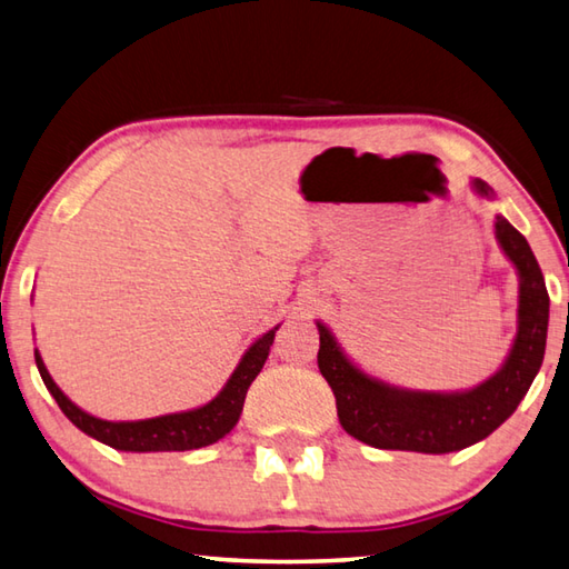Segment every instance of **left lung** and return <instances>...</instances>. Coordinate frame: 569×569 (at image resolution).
I'll use <instances>...</instances> for the list:
<instances>
[{
  "label": "left lung",
  "mask_w": 569,
  "mask_h": 569,
  "mask_svg": "<svg viewBox=\"0 0 569 569\" xmlns=\"http://www.w3.org/2000/svg\"><path fill=\"white\" fill-rule=\"evenodd\" d=\"M477 197L495 199L492 187L470 179ZM495 239L517 272V332L500 370L467 390H410L365 372L337 342L330 327L317 320L320 355L317 365L330 382L337 417L347 435L377 450L447 455L490 437L510 417L540 372L550 297L542 269L527 239L495 214Z\"/></svg>",
  "instance_id": "obj_1"
}]
</instances>
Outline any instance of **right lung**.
Wrapping results in <instances>:
<instances>
[{
  "mask_svg": "<svg viewBox=\"0 0 569 569\" xmlns=\"http://www.w3.org/2000/svg\"><path fill=\"white\" fill-rule=\"evenodd\" d=\"M277 330L279 325L264 332L262 337H257V340L247 347L242 360L234 367V372L229 375L222 390H219L209 402L184 412L159 415L149 417V420L132 422H112L84 412L82 407L74 405L62 390H59V385L52 380V375H49L39 350H34V360L49 395H52L59 405V410L67 415L69 422L92 437V440L122 452H184L214 445L234 430L239 415H242L249 385H252L254 377L262 372Z\"/></svg>",
  "mask_w": 569,
  "mask_h": 569,
  "instance_id": "obj_1",
  "label": "right lung"
}]
</instances>
